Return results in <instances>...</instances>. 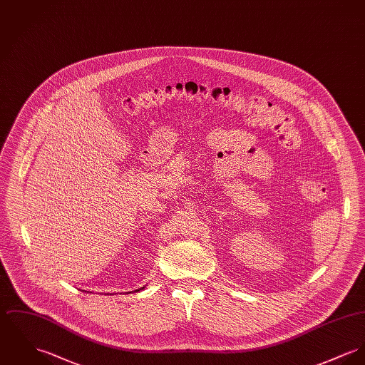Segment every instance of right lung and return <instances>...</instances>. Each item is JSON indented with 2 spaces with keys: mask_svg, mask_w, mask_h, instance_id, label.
Here are the masks:
<instances>
[{
  "mask_svg": "<svg viewBox=\"0 0 365 365\" xmlns=\"http://www.w3.org/2000/svg\"><path fill=\"white\" fill-rule=\"evenodd\" d=\"M141 289H144V288H141ZM141 289H137V291H134V292L141 291ZM127 293H128V292H127ZM130 293H131V292H130Z\"/></svg>",
  "mask_w": 365,
  "mask_h": 365,
  "instance_id": "add662e5",
  "label": "right lung"
}]
</instances>
